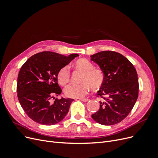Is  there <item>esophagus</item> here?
<instances>
[{"label": "esophagus", "instance_id": "obj_1", "mask_svg": "<svg viewBox=\"0 0 158 158\" xmlns=\"http://www.w3.org/2000/svg\"><path fill=\"white\" fill-rule=\"evenodd\" d=\"M80 99L81 101H82L84 102H87L89 101V99H87V98H82V99Z\"/></svg>", "mask_w": 158, "mask_h": 158}]
</instances>
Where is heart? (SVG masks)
<instances>
[{"label":"heart","instance_id":"heart-1","mask_svg":"<svg viewBox=\"0 0 158 158\" xmlns=\"http://www.w3.org/2000/svg\"><path fill=\"white\" fill-rule=\"evenodd\" d=\"M74 67L83 73L80 85H69L64 89L66 97L70 98H82L88 92L90 88L96 91L101 88L104 84L105 77L103 72L94 68V65L86 59H80L73 63ZM70 78V70L68 66L61 68L57 74V80L61 85L67 84Z\"/></svg>","mask_w":158,"mask_h":158}]
</instances>
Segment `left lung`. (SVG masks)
I'll return each instance as SVG.
<instances>
[{
  "label": "left lung",
  "mask_w": 158,
  "mask_h": 158,
  "mask_svg": "<svg viewBox=\"0 0 158 158\" xmlns=\"http://www.w3.org/2000/svg\"><path fill=\"white\" fill-rule=\"evenodd\" d=\"M90 57L105 77L98 92L103 100L92 117L103 125H115L127 117L137 100L139 85L136 70L125 56L117 52L101 51Z\"/></svg>",
  "instance_id": "obj_1"
}]
</instances>
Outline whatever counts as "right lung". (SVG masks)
I'll use <instances>...</instances> for the list:
<instances>
[{
  "mask_svg": "<svg viewBox=\"0 0 158 158\" xmlns=\"http://www.w3.org/2000/svg\"><path fill=\"white\" fill-rule=\"evenodd\" d=\"M78 54L68 56L44 51L31 56L22 65L17 82L18 98L22 107L33 121L44 125L60 122L69 111L73 99H51L61 94L57 74Z\"/></svg>",
  "mask_w": 158,
  "mask_h": 158,
  "instance_id": "right-lung-1",
  "label": "right lung"
}]
</instances>
